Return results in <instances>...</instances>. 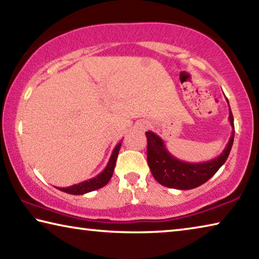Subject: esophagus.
<instances>
[{"label": "esophagus", "mask_w": 259, "mask_h": 259, "mask_svg": "<svg viewBox=\"0 0 259 259\" xmlns=\"http://www.w3.org/2000/svg\"><path fill=\"white\" fill-rule=\"evenodd\" d=\"M147 128H150V124H148V123H144L142 125V129H147Z\"/></svg>", "instance_id": "esophagus-1"}]
</instances>
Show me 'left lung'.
<instances>
[{"label": "left lung", "mask_w": 259, "mask_h": 259, "mask_svg": "<svg viewBox=\"0 0 259 259\" xmlns=\"http://www.w3.org/2000/svg\"><path fill=\"white\" fill-rule=\"evenodd\" d=\"M226 100L229 104V99L226 98ZM229 120L232 126V135L224 151L214 159L201 163H188L175 157L166 150L163 140L159 136L152 131H147V163L153 177L161 185L176 190H192L208 182L225 163L233 145L235 131L231 107Z\"/></svg>", "instance_id": "obj_1"}]
</instances>
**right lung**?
Here are the masks:
<instances>
[{
	"mask_svg": "<svg viewBox=\"0 0 259 259\" xmlns=\"http://www.w3.org/2000/svg\"><path fill=\"white\" fill-rule=\"evenodd\" d=\"M121 143L117 144L115 148L113 150L106 168H105L102 172L98 174L97 176L91 179H88V181L75 184V185H72L68 187H59V188L57 187V188L65 193H68V194L82 195V194H85V193L93 192L95 190H98V188L104 187L109 181H111V178L113 176V171H114V168H115V163H116L117 155H119Z\"/></svg>",
	"mask_w": 259,
	"mask_h": 259,
	"instance_id": "right-lung-1",
	"label": "right lung"
}]
</instances>
